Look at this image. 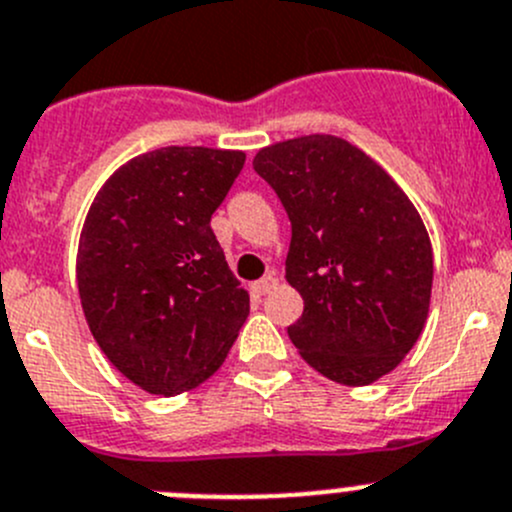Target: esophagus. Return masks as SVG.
<instances>
[{"label": "esophagus", "instance_id": "obj_1", "mask_svg": "<svg viewBox=\"0 0 512 512\" xmlns=\"http://www.w3.org/2000/svg\"><path fill=\"white\" fill-rule=\"evenodd\" d=\"M276 283H278L276 271H271V273H266V276H263V278H258V281L251 283V293H254V298H261V296H266V293L271 291V288L276 286Z\"/></svg>", "mask_w": 512, "mask_h": 512}]
</instances>
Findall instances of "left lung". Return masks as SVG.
Here are the masks:
<instances>
[{
	"label": "left lung",
	"instance_id": "1",
	"mask_svg": "<svg viewBox=\"0 0 512 512\" xmlns=\"http://www.w3.org/2000/svg\"><path fill=\"white\" fill-rule=\"evenodd\" d=\"M254 169L291 221L286 281L303 316L288 336L303 361L343 386L391 373L423 333L433 286L416 206L371 156L331 134L266 146Z\"/></svg>",
	"mask_w": 512,
	"mask_h": 512
}]
</instances>
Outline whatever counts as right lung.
I'll return each instance as SVG.
<instances>
[{
    "instance_id": "add662e5",
    "label": "right lung",
    "mask_w": 512,
    "mask_h": 512,
    "mask_svg": "<svg viewBox=\"0 0 512 512\" xmlns=\"http://www.w3.org/2000/svg\"><path fill=\"white\" fill-rule=\"evenodd\" d=\"M244 151L164 146L126 161L86 214L77 254L91 336L116 371L154 396L214 376L246 316L211 214Z\"/></svg>"
}]
</instances>
